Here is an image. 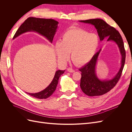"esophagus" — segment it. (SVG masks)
<instances>
[{"instance_id": "esophagus-1", "label": "esophagus", "mask_w": 132, "mask_h": 132, "mask_svg": "<svg viewBox=\"0 0 132 132\" xmlns=\"http://www.w3.org/2000/svg\"><path fill=\"white\" fill-rule=\"evenodd\" d=\"M67 70L68 72H70V73H74L75 71V70L74 69L70 68H68L67 69Z\"/></svg>"}]
</instances>
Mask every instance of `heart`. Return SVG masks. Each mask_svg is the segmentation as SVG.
Returning a JSON list of instances; mask_svg holds the SVG:
<instances>
[{
  "instance_id": "1",
  "label": "heart",
  "mask_w": 132,
  "mask_h": 132,
  "mask_svg": "<svg viewBox=\"0 0 132 132\" xmlns=\"http://www.w3.org/2000/svg\"><path fill=\"white\" fill-rule=\"evenodd\" d=\"M98 46L96 35L79 28H72L63 34L61 42L55 45L59 59L65 61L71 53V60L78 65H82L93 58Z\"/></svg>"
}]
</instances>
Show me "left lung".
<instances>
[{
  "label": "left lung",
  "mask_w": 132,
  "mask_h": 132,
  "mask_svg": "<svg viewBox=\"0 0 132 132\" xmlns=\"http://www.w3.org/2000/svg\"><path fill=\"white\" fill-rule=\"evenodd\" d=\"M79 21L94 25L97 30L100 40L102 41L105 38H108L107 41L114 42L117 45L120 52L121 55V67L117 74L112 79H101L97 75L96 68L101 49L94 55L89 63L79 69L81 72L80 86L83 93L89 96L102 95L113 88L121 76L126 59V51L123 39L119 32L114 27L110 26L102 19H94Z\"/></svg>",
  "instance_id": "obj_1"
}]
</instances>
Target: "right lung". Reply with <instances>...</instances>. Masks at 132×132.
I'll return each mask as SVG.
<instances>
[{
    "label": "right lung",
    "mask_w": 132,
    "mask_h": 132,
    "mask_svg": "<svg viewBox=\"0 0 132 132\" xmlns=\"http://www.w3.org/2000/svg\"><path fill=\"white\" fill-rule=\"evenodd\" d=\"M59 22L53 19H40L34 17L27 18L16 32L13 37L15 39L19 36L28 32H35L45 37L51 43L58 29ZM65 70H58L55 71L54 78L50 84L45 89L37 93H26L35 98L45 99L49 97L55 91L61 75Z\"/></svg>",
    "instance_id": "right-lung-1"
}]
</instances>
